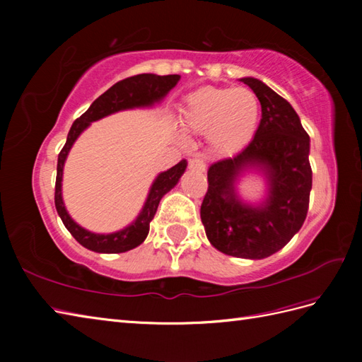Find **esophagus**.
<instances>
[{
  "mask_svg": "<svg viewBox=\"0 0 362 362\" xmlns=\"http://www.w3.org/2000/svg\"><path fill=\"white\" fill-rule=\"evenodd\" d=\"M189 169H194V171H199V173H204L205 171V161L201 158V157H196V158H191L189 163H188Z\"/></svg>",
  "mask_w": 362,
  "mask_h": 362,
  "instance_id": "1",
  "label": "esophagus"
}]
</instances>
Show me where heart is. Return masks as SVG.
Listing matches in <instances>:
<instances>
[{"instance_id":"heart-1","label":"heart","mask_w":362,"mask_h":362,"mask_svg":"<svg viewBox=\"0 0 362 362\" xmlns=\"http://www.w3.org/2000/svg\"><path fill=\"white\" fill-rule=\"evenodd\" d=\"M258 96L247 87H205L189 95L182 122L191 132H206L218 153H235L250 143L259 121Z\"/></svg>"}]
</instances>
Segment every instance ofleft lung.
<instances>
[{
	"label": "left lung",
	"mask_w": 362,
	"mask_h": 362,
	"mask_svg": "<svg viewBox=\"0 0 362 362\" xmlns=\"http://www.w3.org/2000/svg\"><path fill=\"white\" fill-rule=\"evenodd\" d=\"M258 96L261 121L253 140L209 168L201 219L213 247L236 258L263 259L286 245L308 213L313 171L310 136L292 105L255 78L240 79ZM263 173L267 196L243 202L235 185L245 172Z\"/></svg>",
	"instance_id": "8db88e82"
}]
</instances>
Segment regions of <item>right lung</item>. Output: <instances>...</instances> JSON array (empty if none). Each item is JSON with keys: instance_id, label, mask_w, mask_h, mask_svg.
Returning <instances> with one entry per match:
<instances>
[{"instance_id": "add662e5", "label": "right lung", "mask_w": 362, "mask_h": 362, "mask_svg": "<svg viewBox=\"0 0 362 362\" xmlns=\"http://www.w3.org/2000/svg\"><path fill=\"white\" fill-rule=\"evenodd\" d=\"M179 74H169V76H157V74H138L127 78L124 81H119L112 86L109 90L95 99L93 104L88 107V110L73 122V126L68 132L66 143L64 149L60 151L57 158V177H56V194H54V202H56V209L60 219H62L64 226L66 227L74 240L78 241L83 247L88 250H93L98 253H121L127 252L130 249H135L140 245L146 236L149 233V224L156 216V211L158 209V204L168 191H171L177 183H179L180 177L183 175L187 169V160H182L175 166L169 168L168 171L160 173L156 180L152 182L149 188L148 197L143 205L141 211L138 213L135 221L124 228L118 230L113 233H95L90 230L81 227L76 222L70 213L66 211L64 197H62V177H64V166L65 160L70 153L74 141L78 140L79 135L86 130L91 122L98 121L101 118L109 117L112 113H117L121 110H130V109H146V107H152L158 104L169 91H171L175 83L179 82Z\"/></svg>"}]
</instances>
